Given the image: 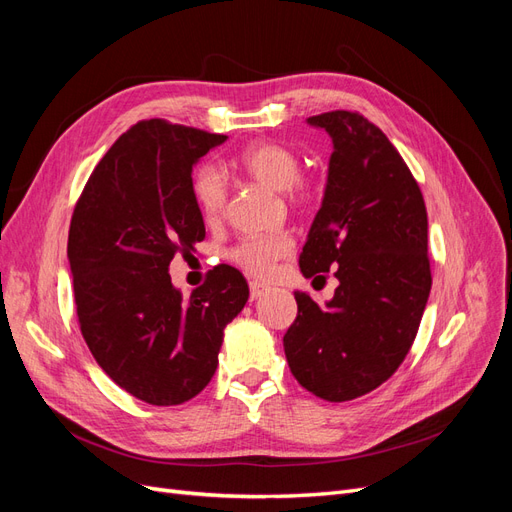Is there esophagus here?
Masks as SVG:
<instances>
[{
	"label": "esophagus",
	"mask_w": 512,
	"mask_h": 512,
	"mask_svg": "<svg viewBox=\"0 0 512 512\" xmlns=\"http://www.w3.org/2000/svg\"><path fill=\"white\" fill-rule=\"evenodd\" d=\"M269 288L265 286V284H260V282H250V299L252 301H256V299H260L262 294H265Z\"/></svg>",
	"instance_id": "obj_1"
}]
</instances>
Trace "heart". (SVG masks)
<instances>
[{
	"instance_id": "b5f03b06",
	"label": "heart",
	"mask_w": 512,
	"mask_h": 512,
	"mask_svg": "<svg viewBox=\"0 0 512 512\" xmlns=\"http://www.w3.org/2000/svg\"><path fill=\"white\" fill-rule=\"evenodd\" d=\"M232 166L273 192H290L299 198L305 196L299 183L301 160L282 145L254 143L232 160ZM192 196L203 220L209 224L218 222L226 207V183L220 170L213 166L198 168L192 177ZM288 247L290 239L284 235L247 237L230 252V258L245 273L262 277L271 271L277 258L288 252Z\"/></svg>"
}]
</instances>
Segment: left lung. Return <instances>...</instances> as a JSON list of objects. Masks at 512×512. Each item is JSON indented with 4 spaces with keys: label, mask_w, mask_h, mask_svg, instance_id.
Listing matches in <instances>:
<instances>
[{
    "label": "left lung",
    "mask_w": 512,
    "mask_h": 512,
    "mask_svg": "<svg viewBox=\"0 0 512 512\" xmlns=\"http://www.w3.org/2000/svg\"><path fill=\"white\" fill-rule=\"evenodd\" d=\"M331 136L322 205L307 232L305 277L335 269L322 307L294 292L284 335L292 376L327 401H350L389 380L406 359L431 290L423 194L380 128L359 113L309 117Z\"/></svg>",
    "instance_id": "1"
}]
</instances>
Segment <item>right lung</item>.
I'll list each match as a JSON object with an SVG mask.
<instances>
[{"instance_id": "right-lung-1", "label": "right lung", "mask_w": 512, "mask_h": 512, "mask_svg": "<svg viewBox=\"0 0 512 512\" xmlns=\"http://www.w3.org/2000/svg\"><path fill=\"white\" fill-rule=\"evenodd\" d=\"M228 136L149 119L121 134L74 207L68 262L81 333L106 376L151 406L205 389L226 324L250 297L245 277L215 267L188 299L170 260L205 239L192 170Z\"/></svg>"}]
</instances>
